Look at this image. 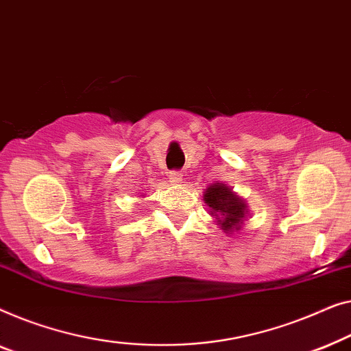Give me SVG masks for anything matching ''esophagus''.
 Instances as JSON below:
<instances>
[{"label":"esophagus","mask_w":351,"mask_h":351,"mask_svg":"<svg viewBox=\"0 0 351 351\" xmlns=\"http://www.w3.org/2000/svg\"><path fill=\"white\" fill-rule=\"evenodd\" d=\"M169 180L170 182H173V184H178V182L182 181V173L180 170H171L169 173Z\"/></svg>","instance_id":"obj_1"}]
</instances>
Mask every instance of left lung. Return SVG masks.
I'll return each mask as SVG.
<instances>
[{
	"mask_svg": "<svg viewBox=\"0 0 351 351\" xmlns=\"http://www.w3.org/2000/svg\"><path fill=\"white\" fill-rule=\"evenodd\" d=\"M204 199L205 204L213 210L211 215L216 216L224 232L239 230L240 221L246 215V205L240 197H237L227 186L215 182L205 191Z\"/></svg>",
	"mask_w": 351,
	"mask_h": 351,
	"instance_id": "8db88e82",
	"label": "left lung"
}]
</instances>
